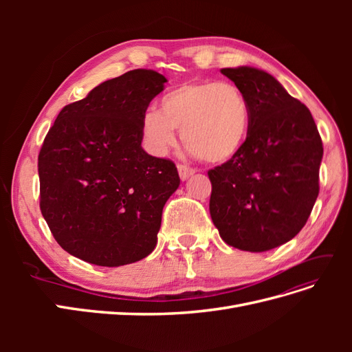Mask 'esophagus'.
<instances>
[{"instance_id": "34e87169", "label": "esophagus", "mask_w": 352, "mask_h": 352, "mask_svg": "<svg viewBox=\"0 0 352 352\" xmlns=\"http://www.w3.org/2000/svg\"><path fill=\"white\" fill-rule=\"evenodd\" d=\"M177 172H179V176L182 180H186L188 177H190L192 175H195V168L192 167H188L185 164H179L177 166Z\"/></svg>"}]
</instances>
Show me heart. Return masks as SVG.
<instances>
[{"instance_id":"heart-1","label":"heart","mask_w":352,"mask_h":352,"mask_svg":"<svg viewBox=\"0 0 352 352\" xmlns=\"http://www.w3.org/2000/svg\"><path fill=\"white\" fill-rule=\"evenodd\" d=\"M250 104L242 91L228 82H188L160 100V111L142 117L144 142L164 155L177 142V131L189 151L208 163L236 157L250 133Z\"/></svg>"}]
</instances>
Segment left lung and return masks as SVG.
I'll return each instance as SVG.
<instances>
[{
    "instance_id": "left-lung-1",
    "label": "left lung",
    "mask_w": 352,
    "mask_h": 352,
    "mask_svg": "<svg viewBox=\"0 0 352 352\" xmlns=\"http://www.w3.org/2000/svg\"><path fill=\"white\" fill-rule=\"evenodd\" d=\"M250 104V133L236 157L208 170L210 214L221 239L263 252L291 241L318 195L323 144L313 116L267 72L220 70Z\"/></svg>"
}]
</instances>
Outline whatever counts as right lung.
Here are the masks:
<instances>
[{
  "label": "right lung",
  "mask_w": 352,
  "mask_h": 352,
  "mask_svg": "<svg viewBox=\"0 0 352 352\" xmlns=\"http://www.w3.org/2000/svg\"><path fill=\"white\" fill-rule=\"evenodd\" d=\"M167 79L136 69L66 105L38 157L41 212L60 247L119 267L150 255L166 201L179 188L173 162L144 151L142 117Z\"/></svg>",
  "instance_id": "obj_1"
}]
</instances>
